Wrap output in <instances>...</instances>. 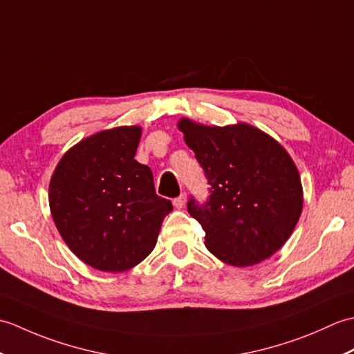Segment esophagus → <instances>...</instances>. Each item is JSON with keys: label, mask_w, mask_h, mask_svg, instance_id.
I'll return each instance as SVG.
<instances>
[{"label": "esophagus", "mask_w": 354, "mask_h": 354, "mask_svg": "<svg viewBox=\"0 0 354 354\" xmlns=\"http://www.w3.org/2000/svg\"><path fill=\"white\" fill-rule=\"evenodd\" d=\"M185 202H187V194L181 193L176 199H173V207L178 208V209H181L185 205Z\"/></svg>", "instance_id": "1"}]
</instances>
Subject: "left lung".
Listing matches in <instances>:
<instances>
[{"instance_id":"obj_1","label":"left lung","mask_w":354,"mask_h":354,"mask_svg":"<svg viewBox=\"0 0 354 354\" xmlns=\"http://www.w3.org/2000/svg\"><path fill=\"white\" fill-rule=\"evenodd\" d=\"M178 129L204 169L209 198L187 208L205 231V246L231 266L269 259L286 243L303 212L295 162L270 135L248 123L205 126L181 118Z\"/></svg>"}]
</instances>
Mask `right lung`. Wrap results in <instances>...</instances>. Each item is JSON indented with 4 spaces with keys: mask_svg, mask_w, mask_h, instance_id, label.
<instances>
[{
    "mask_svg": "<svg viewBox=\"0 0 354 354\" xmlns=\"http://www.w3.org/2000/svg\"><path fill=\"white\" fill-rule=\"evenodd\" d=\"M141 126L100 131L66 150L48 187L53 221L66 246L103 272H124L153 251L171 202L135 160Z\"/></svg>",
    "mask_w": 354,
    "mask_h": 354,
    "instance_id": "obj_1",
    "label": "right lung"
}]
</instances>
